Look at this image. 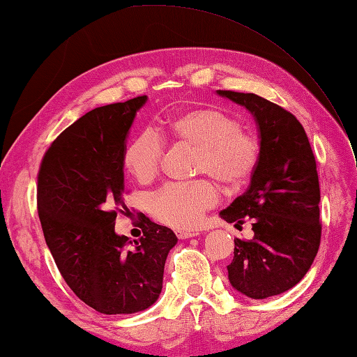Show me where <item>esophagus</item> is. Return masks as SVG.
I'll return each instance as SVG.
<instances>
[{"label":"esophagus","mask_w":357,"mask_h":357,"mask_svg":"<svg viewBox=\"0 0 357 357\" xmlns=\"http://www.w3.org/2000/svg\"><path fill=\"white\" fill-rule=\"evenodd\" d=\"M177 236L180 240H186V238H192V236L199 235V230H177Z\"/></svg>","instance_id":"1"}]
</instances>
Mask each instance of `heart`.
<instances>
[{
    "label": "heart",
    "mask_w": 357,
    "mask_h": 357,
    "mask_svg": "<svg viewBox=\"0 0 357 357\" xmlns=\"http://www.w3.org/2000/svg\"><path fill=\"white\" fill-rule=\"evenodd\" d=\"M196 149L195 172L210 177L227 190L238 188L251 177L259 161L260 144L243 131L235 119L211 108H190L169 116L153 130H142L123 150V167L139 183L160 172L165 142ZM218 202L216 186L208 180L171 183L153 192L149 210L156 220L175 229H192Z\"/></svg>",
    "instance_id": "heart-1"
}]
</instances>
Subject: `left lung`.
I'll list each match as a JSON object with an SVG mask.
<instances>
[{"label": "left lung", "instance_id": "left-lung-1", "mask_svg": "<svg viewBox=\"0 0 357 357\" xmlns=\"http://www.w3.org/2000/svg\"><path fill=\"white\" fill-rule=\"evenodd\" d=\"M245 106L257 125L260 153L248 190L220 216L252 240L235 238L229 282L252 299L290 290L314 264L321 238L320 183L307 135L291 112L255 93L216 91Z\"/></svg>", "mask_w": 357, "mask_h": 357}]
</instances>
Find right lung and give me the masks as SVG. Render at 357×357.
I'll use <instances>...</instances> for the list:
<instances>
[{
  "instance_id": "1",
  "label": "right lung",
  "mask_w": 357,
  "mask_h": 357,
  "mask_svg": "<svg viewBox=\"0 0 357 357\" xmlns=\"http://www.w3.org/2000/svg\"><path fill=\"white\" fill-rule=\"evenodd\" d=\"M146 102L142 96L89 111L56 137L39 171L37 210L56 266L81 301L106 315L155 304L178 241L147 216L135 245L114 230L123 207V150Z\"/></svg>"
}]
</instances>
